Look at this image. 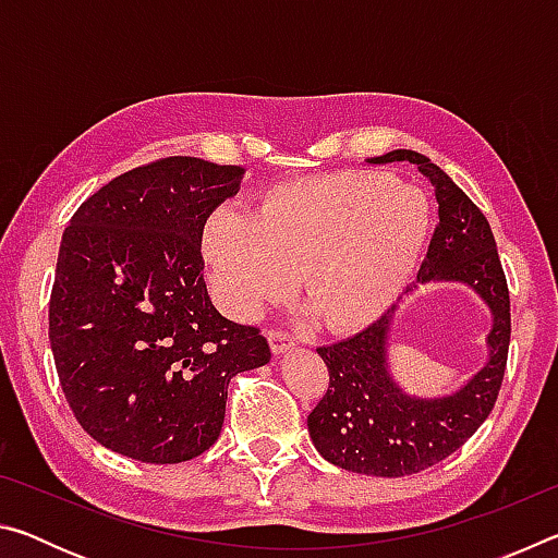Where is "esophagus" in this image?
I'll use <instances>...</instances> for the list:
<instances>
[{
	"mask_svg": "<svg viewBox=\"0 0 558 558\" xmlns=\"http://www.w3.org/2000/svg\"><path fill=\"white\" fill-rule=\"evenodd\" d=\"M268 342H270V349H272V354H276V356L286 354L288 349L295 347V339H292L286 332H280V329H268Z\"/></svg>",
	"mask_w": 558,
	"mask_h": 558,
	"instance_id": "1",
	"label": "esophagus"
}]
</instances>
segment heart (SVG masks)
I'll list each match as a JSON object with an SVG mask.
<instances>
[{
    "label": "heart",
    "instance_id": "heart-1",
    "mask_svg": "<svg viewBox=\"0 0 558 558\" xmlns=\"http://www.w3.org/2000/svg\"><path fill=\"white\" fill-rule=\"evenodd\" d=\"M430 211L418 189L372 172L276 186L256 211L219 209L204 229L223 305L256 317L295 286L329 329L379 317L418 260Z\"/></svg>",
    "mask_w": 558,
    "mask_h": 558
}]
</instances>
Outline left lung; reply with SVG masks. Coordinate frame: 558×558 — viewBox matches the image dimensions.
Here are the masks:
<instances>
[{
	"label": "left lung",
	"instance_id": "8db88e82",
	"mask_svg": "<svg viewBox=\"0 0 558 558\" xmlns=\"http://www.w3.org/2000/svg\"><path fill=\"white\" fill-rule=\"evenodd\" d=\"M366 162H409L436 192L440 221L418 282L405 292L428 282H460L493 313L485 364L446 396L405 393L391 376L386 349L399 305L354 337L317 349L329 372V389L307 415L310 438L319 456L359 475L403 477L446 460L493 411L512 332L509 290L485 214L438 165L413 149H393Z\"/></svg>",
	"mask_w": 558,
	"mask_h": 558
}]
</instances>
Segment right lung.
<instances>
[{
  "label": "right lung",
  "mask_w": 558,
  "mask_h": 558,
  "mask_svg": "<svg viewBox=\"0 0 558 558\" xmlns=\"http://www.w3.org/2000/svg\"><path fill=\"white\" fill-rule=\"evenodd\" d=\"M243 174L159 159L100 186L63 231L51 352L73 415L112 452L155 465L202 456L229 381L270 362L260 329L226 319L204 282V223Z\"/></svg>",
  "instance_id": "1"
}]
</instances>
